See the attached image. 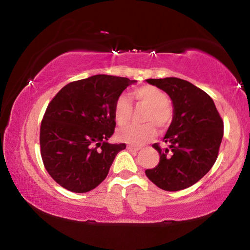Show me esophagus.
<instances>
[{
    "label": "esophagus",
    "instance_id": "obj_1",
    "mask_svg": "<svg viewBox=\"0 0 250 250\" xmlns=\"http://www.w3.org/2000/svg\"><path fill=\"white\" fill-rule=\"evenodd\" d=\"M126 149H128L129 151H131V152H137V151H139L141 149L140 146H126Z\"/></svg>",
    "mask_w": 250,
    "mask_h": 250
}]
</instances>
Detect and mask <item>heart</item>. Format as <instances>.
I'll use <instances>...</instances> for the list:
<instances>
[{"label":"heart","instance_id":"b5f03b06","mask_svg":"<svg viewBox=\"0 0 250 250\" xmlns=\"http://www.w3.org/2000/svg\"><path fill=\"white\" fill-rule=\"evenodd\" d=\"M131 98L137 107L146 108L142 121L146 124L142 125H128L118 130L117 138L122 142L133 146H142L155 137V125L164 129L170 125L173 118V110L168 104V97L160 88L145 84L131 92ZM132 103L129 97L120 95L113 104V118L119 125L128 124L132 116Z\"/></svg>","mask_w":250,"mask_h":250}]
</instances>
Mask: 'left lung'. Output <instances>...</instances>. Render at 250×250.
<instances>
[{"label":"left lung","instance_id":"1","mask_svg":"<svg viewBox=\"0 0 250 250\" xmlns=\"http://www.w3.org/2000/svg\"><path fill=\"white\" fill-rule=\"evenodd\" d=\"M146 82L170 96L174 116L163 139L167 147L152 145L160 161L146 174L164 191L188 188L214 166L224 134L223 119L213 99L186 80L168 77Z\"/></svg>","mask_w":250,"mask_h":250}]
</instances>
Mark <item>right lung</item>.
<instances>
[{"mask_svg":"<svg viewBox=\"0 0 250 250\" xmlns=\"http://www.w3.org/2000/svg\"><path fill=\"white\" fill-rule=\"evenodd\" d=\"M135 80L95 75L71 82L48 104L41 124L44 167L52 179L75 193L97 188L125 143H108L115 132L113 104Z\"/></svg>","mask_w":250,"mask_h":250,"instance_id":"obj_1","label":"right lung"}]
</instances>
